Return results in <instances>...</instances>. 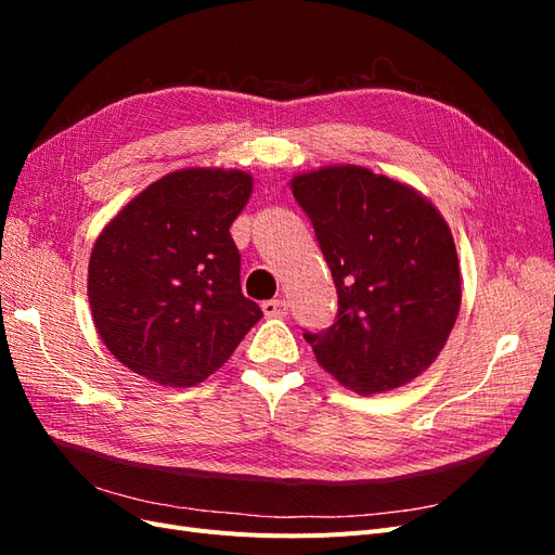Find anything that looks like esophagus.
Wrapping results in <instances>:
<instances>
[{
  "mask_svg": "<svg viewBox=\"0 0 555 555\" xmlns=\"http://www.w3.org/2000/svg\"><path fill=\"white\" fill-rule=\"evenodd\" d=\"M261 310L266 317H284L289 312V304L287 300L282 298H273V300H263L261 304Z\"/></svg>",
  "mask_w": 555,
  "mask_h": 555,
  "instance_id": "obj_1",
  "label": "esophagus"
}]
</instances>
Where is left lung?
Instances as JSON below:
<instances>
[{"label": "left lung", "instance_id": "left-lung-1", "mask_svg": "<svg viewBox=\"0 0 555 555\" xmlns=\"http://www.w3.org/2000/svg\"><path fill=\"white\" fill-rule=\"evenodd\" d=\"M338 289V314L306 331L319 365L371 396L422 375L461 308L459 255L430 201L361 166L292 180Z\"/></svg>", "mask_w": 555, "mask_h": 555}]
</instances>
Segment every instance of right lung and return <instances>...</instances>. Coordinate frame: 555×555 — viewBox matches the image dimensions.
<instances>
[{"instance_id":"1","label":"right lung","mask_w":555,"mask_h":555,"mask_svg":"<svg viewBox=\"0 0 555 555\" xmlns=\"http://www.w3.org/2000/svg\"><path fill=\"white\" fill-rule=\"evenodd\" d=\"M249 194L243 171H176L96 238L94 326L129 371L166 386L204 382L263 317L241 292V251L229 233Z\"/></svg>"}]
</instances>
